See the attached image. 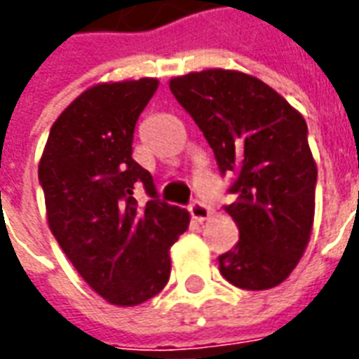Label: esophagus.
Segmentation results:
<instances>
[{
  "instance_id": "esophagus-1",
  "label": "esophagus",
  "mask_w": 359,
  "mask_h": 359,
  "mask_svg": "<svg viewBox=\"0 0 359 359\" xmlns=\"http://www.w3.org/2000/svg\"><path fill=\"white\" fill-rule=\"evenodd\" d=\"M188 211L192 215V219H196L198 222H203V220L209 219V215H211V209H209L205 203H201V201H192L190 207H188Z\"/></svg>"
}]
</instances>
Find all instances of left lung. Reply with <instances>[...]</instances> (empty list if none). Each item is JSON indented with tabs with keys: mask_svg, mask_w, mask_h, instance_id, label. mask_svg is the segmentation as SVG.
I'll use <instances>...</instances> for the list:
<instances>
[{
	"mask_svg": "<svg viewBox=\"0 0 359 359\" xmlns=\"http://www.w3.org/2000/svg\"><path fill=\"white\" fill-rule=\"evenodd\" d=\"M169 89L213 148L220 175H233L224 205L240 241L219 257L232 285L262 291L299 264L314 222L316 169L301 114L261 79L233 70L172 78Z\"/></svg>",
	"mask_w": 359,
	"mask_h": 359,
	"instance_id": "obj_1",
	"label": "left lung"
}]
</instances>
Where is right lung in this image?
<instances>
[{
    "instance_id": "obj_1",
    "label": "right lung",
    "mask_w": 359,
    "mask_h": 359,
    "mask_svg": "<svg viewBox=\"0 0 359 359\" xmlns=\"http://www.w3.org/2000/svg\"><path fill=\"white\" fill-rule=\"evenodd\" d=\"M158 79L100 83L58 116L39 161L47 220L74 268L102 299L135 306L165 287L169 249L190 215L161 201L133 159L137 119ZM151 200L139 206L134 192Z\"/></svg>"
}]
</instances>
